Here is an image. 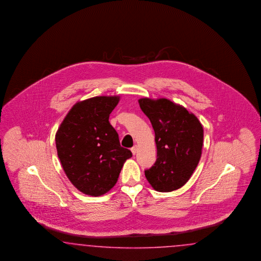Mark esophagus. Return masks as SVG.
<instances>
[{
	"label": "esophagus",
	"instance_id": "obj_1",
	"mask_svg": "<svg viewBox=\"0 0 261 261\" xmlns=\"http://www.w3.org/2000/svg\"><path fill=\"white\" fill-rule=\"evenodd\" d=\"M131 151H132L133 155H136V153H137V151H138V146H137V145H134V146L131 148Z\"/></svg>",
	"mask_w": 261,
	"mask_h": 261
}]
</instances>
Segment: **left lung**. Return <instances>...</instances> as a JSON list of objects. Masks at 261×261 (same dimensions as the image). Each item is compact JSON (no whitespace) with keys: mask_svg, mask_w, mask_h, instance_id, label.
<instances>
[{"mask_svg":"<svg viewBox=\"0 0 261 261\" xmlns=\"http://www.w3.org/2000/svg\"><path fill=\"white\" fill-rule=\"evenodd\" d=\"M139 104L155 132L157 159L145 177L161 192L182 188L197 167L204 140L197 118L181 105L160 98H141Z\"/></svg>","mask_w":261,"mask_h":261,"instance_id":"8db88e82","label":"left lung"}]
</instances>
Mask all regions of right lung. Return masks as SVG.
Segmentation results:
<instances>
[{"label":"right lung","mask_w":261,"mask_h":261,"mask_svg":"<svg viewBox=\"0 0 261 261\" xmlns=\"http://www.w3.org/2000/svg\"><path fill=\"white\" fill-rule=\"evenodd\" d=\"M119 96H95L71 108L56 136L64 171L81 192L100 196L116 185L132 152L120 146L109 116Z\"/></svg>","instance_id":"right-lung-1"}]
</instances>
